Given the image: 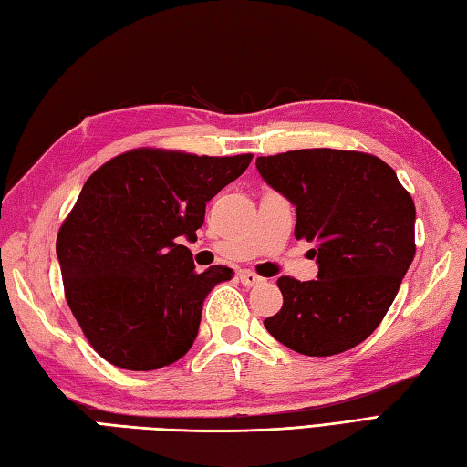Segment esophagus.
Masks as SVG:
<instances>
[{"instance_id": "34e87169", "label": "esophagus", "mask_w": 467, "mask_h": 467, "mask_svg": "<svg viewBox=\"0 0 467 467\" xmlns=\"http://www.w3.org/2000/svg\"><path fill=\"white\" fill-rule=\"evenodd\" d=\"M237 276H240V283L244 286H256L264 280L258 275H254V272H250V270H240V272H237Z\"/></svg>"}]
</instances>
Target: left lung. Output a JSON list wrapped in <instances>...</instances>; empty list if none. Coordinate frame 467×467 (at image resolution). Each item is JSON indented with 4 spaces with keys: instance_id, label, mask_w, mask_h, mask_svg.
I'll return each instance as SVG.
<instances>
[{
    "instance_id": "obj_1",
    "label": "left lung",
    "mask_w": 467,
    "mask_h": 467,
    "mask_svg": "<svg viewBox=\"0 0 467 467\" xmlns=\"http://www.w3.org/2000/svg\"><path fill=\"white\" fill-rule=\"evenodd\" d=\"M256 169L296 209L317 280L278 278L283 309L264 327L305 356L356 348L380 325L415 258V203L389 164L364 152L306 148L258 156Z\"/></svg>"
}]
</instances>
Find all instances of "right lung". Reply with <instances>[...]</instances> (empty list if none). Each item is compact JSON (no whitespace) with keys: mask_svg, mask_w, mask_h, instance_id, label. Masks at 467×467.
I'll use <instances>...</instances> for the list:
<instances>
[{"mask_svg":"<svg viewBox=\"0 0 467 467\" xmlns=\"http://www.w3.org/2000/svg\"><path fill=\"white\" fill-rule=\"evenodd\" d=\"M250 161L138 148L87 179L58 232L57 258L70 311L103 359L148 372L191 349L207 295L234 270L195 272L181 240H197L207 201Z\"/></svg>","mask_w":467,"mask_h":467,"instance_id":"add662e5","label":"right lung"}]
</instances>
